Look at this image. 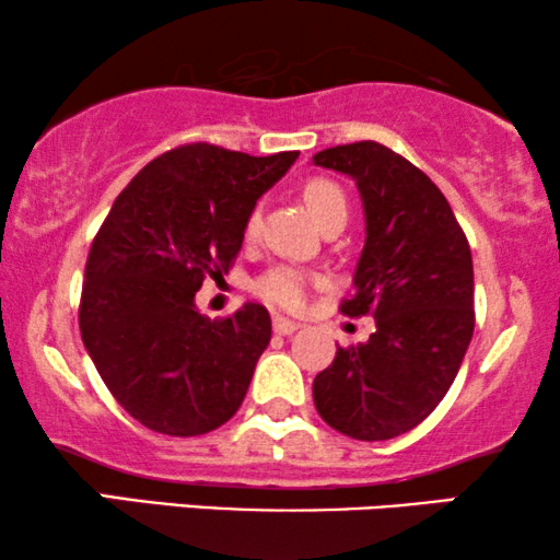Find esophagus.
Here are the masks:
<instances>
[{
  "mask_svg": "<svg viewBox=\"0 0 560 560\" xmlns=\"http://www.w3.org/2000/svg\"><path fill=\"white\" fill-rule=\"evenodd\" d=\"M272 328H275V334H280V336H290V334H295L298 326L295 320H290V318H282V316H275L272 318Z\"/></svg>",
  "mask_w": 560,
  "mask_h": 560,
  "instance_id": "34e87169",
  "label": "esophagus"
}]
</instances>
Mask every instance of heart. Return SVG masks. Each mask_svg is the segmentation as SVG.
I'll list each match as a JSON object with an SVG mask.
<instances>
[{"instance_id": "obj_1", "label": "heart", "mask_w": 560, "mask_h": 560, "mask_svg": "<svg viewBox=\"0 0 560 560\" xmlns=\"http://www.w3.org/2000/svg\"><path fill=\"white\" fill-rule=\"evenodd\" d=\"M303 198L318 224H324V221L336 211H347V198H343L341 188L331 180H324V178L308 180L303 188ZM257 229H259V211H252L244 232H247V236H255ZM308 288H311V275L293 265L272 267V270H267L262 278L255 282L257 295L270 305H275V308H282V311L303 308L305 298H308Z\"/></svg>"}]
</instances>
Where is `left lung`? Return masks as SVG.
<instances>
[{"mask_svg":"<svg viewBox=\"0 0 560 560\" xmlns=\"http://www.w3.org/2000/svg\"><path fill=\"white\" fill-rule=\"evenodd\" d=\"M313 165L357 183L364 249L341 311L372 313L377 326L336 351L313 400L339 433L387 441L423 423L454 385L474 334L471 249L439 186L385 144H339Z\"/></svg>","mask_w":560,"mask_h":560,"instance_id":"obj_1","label":"left lung"}]
</instances>
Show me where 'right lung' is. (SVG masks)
Wrapping results in <instances>:
<instances>
[{
  "instance_id": "1",
  "label": "right lung",
  "mask_w": 560,
  "mask_h": 560,
  "mask_svg": "<svg viewBox=\"0 0 560 560\" xmlns=\"http://www.w3.org/2000/svg\"><path fill=\"white\" fill-rule=\"evenodd\" d=\"M298 152L252 158L198 142L142 167L91 244L79 326L96 372L150 431L203 435L240 410L272 336L259 303L211 320L196 305L206 275L240 255L259 198Z\"/></svg>"
}]
</instances>
